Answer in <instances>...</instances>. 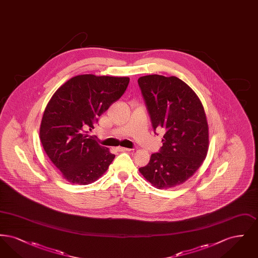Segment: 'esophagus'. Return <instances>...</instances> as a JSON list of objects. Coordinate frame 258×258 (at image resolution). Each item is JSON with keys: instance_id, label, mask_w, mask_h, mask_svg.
Wrapping results in <instances>:
<instances>
[{"instance_id": "1", "label": "esophagus", "mask_w": 258, "mask_h": 258, "mask_svg": "<svg viewBox=\"0 0 258 258\" xmlns=\"http://www.w3.org/2000/svg\"><path fill=\"white\" fill-rule=\"evenodd\" d=\"M117 151H119V152H126V151H132V149L124 147H118L117 148Z\"/></svg>"}]
</instances>
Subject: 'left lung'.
I'll use <instances>...</instances> for the list:
<instances>
[{
  "label": "left lung",
  "instance_id": "8db88e82",
  "mask_svg": "<svg viewBox=\"0 0 258 258\" xmlns=\"http://www.w3.org/2000/svg\"><path fill=\"white\" fill-rule=\"evenodd\" d=\"M155 134L163 137L139 171L158 188L183 184L200 167L208 152V123L203 105L192 89L178 77L159 74L138 79Z\"/></svg>",
  "mask_w": 258,
  "mask_h": 258
}]
</instances>
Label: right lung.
Segmentation results:
<instances>
[{"instance_id":"1","label":"right lung","mask_w":258,"mask_h":258,"mask_svg":"<svg viewBox=\"0 0 258 258\" xmlns=\"http://www.w3.org/2000/svg\"><path fill=\"white\" fill-rule=\"evenodd\" d=\"M128 77L77 75L52 96L40 124L39 136L45 153L62 177L74 184L97 181L114 160L87 131L125 92Z\"/></svg>"}]
</instances>
